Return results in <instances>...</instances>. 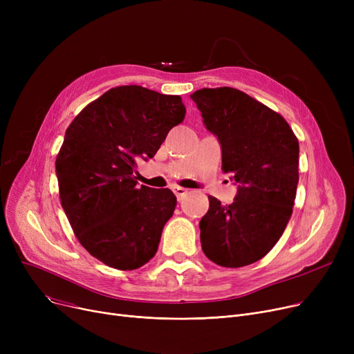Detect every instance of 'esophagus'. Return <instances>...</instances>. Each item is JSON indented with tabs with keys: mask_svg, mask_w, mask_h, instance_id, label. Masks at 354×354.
<instances>
[{
	"mask_svg": "<svg viewBox=\"0 0 354 354\" xmlns=\"http://www.w3.org/2000/svg\"><path fill=\"white\" fill-rule=\"evenodd\" d=\"M174 192H175V195L178 196V199L180 201V198H183L185 195L188 194V189H185V188H182V187H174Z\"/></svg>",
	"mask_w": 354,
	"mask_h": 354,
	"instance_id": "34e87169",
	"label": "esophagus"
}]
</instances>
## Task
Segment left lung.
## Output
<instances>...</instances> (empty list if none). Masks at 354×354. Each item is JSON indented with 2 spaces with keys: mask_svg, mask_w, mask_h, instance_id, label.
I'll list each match as a JSON object with an SVG mask.
<instances>
[{
  "mask_svg": "<svg viewBox=\"0 0 354 354\" xmlns=\"http://www.w3.org/2000/svg\"><path fill=\"white\" fill-rule=\"evenodd\" d=\"M216 136L222 169L238 187L234 202L209 198L199 222L202 251L218 266L238 268L267 255L292 214L299 185V140L271 109L232 87L191 95Z\"/></svg>",
  "mask_w": 354,
  "mask_h": 354,
  "instance_id": "left-lung-1",
  "label": "left lung"
}]
</instances>
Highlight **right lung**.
<instances>
[{
    "mask_svg": "<svg viewBox=\"0 0 354 354\" xmlns=\"http://www.w3.org/2000/svg\"><path fill=\"white\" fill-rule=\"evenodd\" d=\"M185 113L179 96L120 86L67 127L55 159L62 207L79 243L103 264L136 270L156 254L176 196L167 188H139L135 172Z\"/></svg>",
    "mask_w": 354,
    "mask_h": 354,
    "instance_id": "obj_1",
    "label": "right lung"
}]
</instances>
